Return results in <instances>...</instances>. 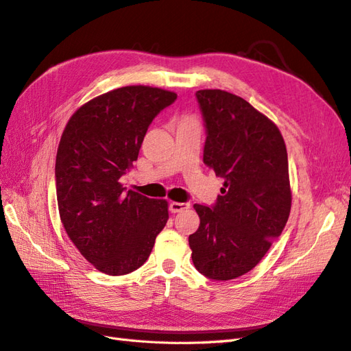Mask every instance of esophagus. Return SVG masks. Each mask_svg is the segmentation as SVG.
I'll return each instance as SVG.
<instances>
[{
  "instance_id": "34e87169",
  "label": "esophagus",
  "mask_w": 351,
  "mask_h": 351,
  "mask_svg": "<svg viewBox=\"0 0 351 351\" xmlns=\"http://www.w3.org/2000/svg\"><path fill=\"white\" fill-rule=\"evenodd\" d=\"M187 208H189V204H182V202H171V204H169V206H168V209H169V212H171V214H180V212L186 210Z\"/></svg>"
}]
</instances>
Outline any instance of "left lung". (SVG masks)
<instances>
[{"mask_svg":"<svg viewBox=\"0 0 351 351\" xmlns=\"http://www.w3.org/2000/svg\"><path fill=\"white\" fill-rule=\"evenodd\" d=\"M206 141L204 162L224 178L215 204L195 205L200 224L189 236L195 268L227 281L261 262L281 236L291 209L289 158L268 117L219 89L196 92Z\"/></svg>","mask_w":351,"mask_h":351,"instance_id":"left-lung-1","label":"left lung"}]
</instances>
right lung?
<instances>
[{
	"mask_svg": "<svg viewBox=\"0 0 351 351\" xmlns=\"http://www.w3.org/2000/svg\"><path fill=\"white\" fill-rule=\"evenodd\" d=\"M176 99L158 88H120L84 104L62 132L56 161L60 217L74 246L104 274L141 268L167 224V200L125 192L120 178L137 159L147 127Z\"/></svg>",
	"mask_w": 351,
	"mask_h": 351,
	"instance_id": "obj_1",
	"label": "right lung"
}]
</instances>
